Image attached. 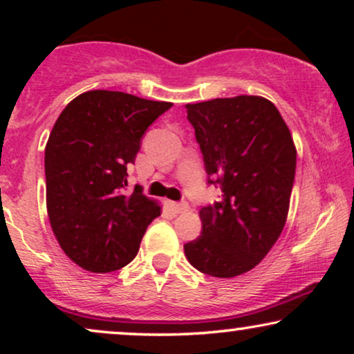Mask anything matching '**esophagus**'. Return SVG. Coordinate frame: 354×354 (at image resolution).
<instances>
[{"label": "esophagus", "mask_w": 354, "mask_h": 354, "mask_svg": "<svg viewBox=\"0 0 354 354\" xmlns=\"http://www.w3.org/2000/svg\"><path fill=\"white\" fill-rule=\"evenodd\" d=\"M171 207L178 214V212H185L188 209V205H187L185 201H182V203H171Z\"/></svg>", "instance_id": "1"}]
</instances>
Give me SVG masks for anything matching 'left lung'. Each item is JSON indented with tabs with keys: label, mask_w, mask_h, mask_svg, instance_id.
I'll use <instances>...</instances> for the list:
<instances>
[{
	"label": "left lung",
	"mask_w": 354,
	"mask_h": 354,
	"mask_svg": "<svg viewBox=\"0 0 354 354\" xmlns=\"http://www.w3.org/2000/svg\"><path fill=\"white\" fill-rule=\"evenodd\" d=\"M207 183L222 198L201 207V235L183 246L193 268L229 279L259 264L282 234L297 148L279 109L263 96L240 95L187 104Z\"/></svg>",
	"instance_id": "left-lung-1"
}]
</instances>
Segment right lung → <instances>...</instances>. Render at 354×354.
<instances>
[{
  "mask_svg": "<svg viewBox=\"0 0 354 354\" xmlns=\"http://www.w3.org/2000/svg\"><path fill=\"white\" fill-rule=\"evenodd\" d=\"M171 106L91 90L57 118L45 148L48 217L62 251L85 270L104 274L127 266L161 214L138 185L132 193L125 187L142 137Z\"/></svg>",
  "mask_w": 354,
  "mask_h": 354,
  "instance_id": "1",
  "label": "right lung"
}]
</instances>
